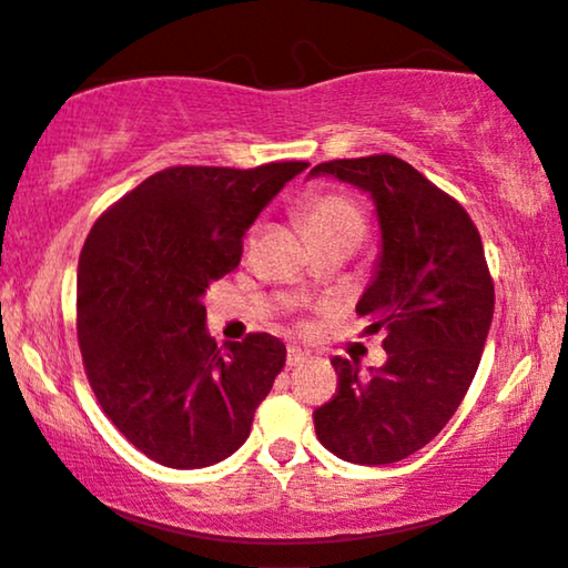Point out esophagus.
I'll return each mask as SVG.
<instances>
[{
  "label": "esophagus",
  "mask_w": 568,
  "mask_h": 568,
  "mask_svg": "<svg viewBox=\"0 0 568 568\" xmlns=\"http://www.w3.org/2000/svg\"><path fill=\"white\" fill-rule=\"evenodd\" d=\"M310 358V353H304L297 345H292L290 351H286V366H302L304 361Z\"/></svg>",
  "instance_id": "esophagus-1"
}]
</instances>
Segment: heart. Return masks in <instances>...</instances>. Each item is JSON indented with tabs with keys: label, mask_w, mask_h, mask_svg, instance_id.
I'll use <instances>...</instances> for the list:
<instances>
[{
	"label": "heart",
	"mask_w": 568,
	"mask_h": 568,
	"mask_svg": "<svg viewBox=\"0 0 568 568\" xmlns=\"http://www.w3.org/2000/svg\"><path fill=\"white\" fill-rule=\"evenodd\" d=\"M297 217L304 233L315 245L331 241L358 243L366 233L364 207L343 189H310L297 202Z\"/></svg>",
	"instance_id": "obj_1"
}]
</instances>
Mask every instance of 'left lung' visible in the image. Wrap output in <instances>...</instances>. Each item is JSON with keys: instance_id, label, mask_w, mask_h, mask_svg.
Here are the masks:
<instances>
[{"instance_id": "8db88e82", "label": "left lung", "mask_w": 568, "mask_h": 568, "mask_svg": "<svg viewBox=\"0 0 568 568\" xmlns=\"http://www.w3.org/2000/svg\"><path fill=\"white\" fill-rule=\"evenodd\" d=\"M372 192L382 258L356 312L384 335L386 364L361 376L333 358L338 389L315 409L320 443L351 464L407 458L438 435L466 397L495 315L481 235L454 196L389 153L317 163Z\"/></svg>"}]
</instances>
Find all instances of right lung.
I'll list each match as a JSON object with an SVG mask.
<instances>
[{
    "mask_svg": "<svg viewBox=\"0 0 568 568\" xmlns=\"http://www.w3.org/2000/svg\"><path fill=\"white\" fill-rule=\"evenodd\" d=\"M307 161L171 166L102 212L79 258L77 335L89 386L148 458L202 468L235 454L284 368V343L217 345L202 297L243 256V235Z\"/></svg>",
    "mask_w": 568,
    "mask_h": 568,
    "instance_id": "add662e5",
    "label": "right lung"
}]
</instances>
